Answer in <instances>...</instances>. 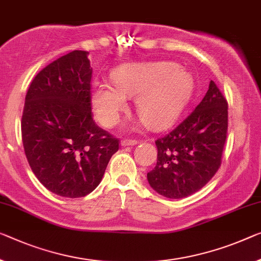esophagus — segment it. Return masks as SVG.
<instances>
[{
	"label": "esophagus",
	"mask_w": 261,
	"mask_h": 261,
	"mask_svg": "<svg viewBox=\"0 0 261 261\" xmlns=\"http://www.w3.org/2000/svg\"><path fill=\"white\" fill-rule=\"evenodd\" d=\"M139 141L138 140H133V139H123L121 141V146L126 147V146H135V144H138Z\"/></svg>",
	"instance_id": "esophagus-1"
}]
</instances>
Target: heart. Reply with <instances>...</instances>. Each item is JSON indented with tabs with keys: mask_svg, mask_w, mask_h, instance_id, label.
I'll list each match as a JSON object with an SVG mask.
<instances>
[{
	"mask_svg": "<svg viewBox=\"0 0 261 261\" xmlns=\"http://www.w3.org/2000/svg\"><path fill=\"white\" fill-rule=\"evenodd\" d=\"M114 86L95 84L91 100L99 121L117 125L126 110V97L136 94V112L144 125L159 128L171 122L192 91L191 75L174 63H134L119 66L111 74Z\"/></svg>",
	"mask_w": 261,
	"mask_h": 261,
	"instance_id": "b5f03b06",
	"label": "heart"
}]
</instances>
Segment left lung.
I'll use <instances>...</instances> for the list:
<instances>
[{
  "mask_svg": "<svg viewBox=\"0 0 261 261\" xmlns=\"http://www.w3.org/2000/svg\"><path fill=\"white\" fill-rule=\"evenodd\" d=\"M227 123V101L211 80L195 110L155 141L158 162L147 174L150 187L175 199L202 189L222 164Z\"/></svg>",
  "mask_w": 261,
  "mask_h": 261,
  "instance_id": "left-lung-1",
  "label": "left lung"
}]
</instances>
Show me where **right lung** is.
<instances>
[{"label": "right lung", "instance_id": "right-lung-1", "mask_svg": "<svg viewBox=\"0 0 261 261\" xmlns=\"http://www.w3.org/2000/svg\"><path fill=\"white\" fill-rule=\"evenodd\" d=\"M89 52L74 50L39 71L25 95L24 153L36 177L62 197H84L99 186L119 139L91 110Z\"/></svg>", "mask_w": 261, "mask_h": 261}]
</instances>
